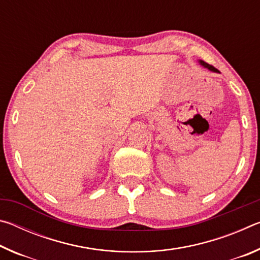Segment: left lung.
<instances>
[{
    "instance_id": "8db88e82",
    "label": "left lung",
    "mask_w": 260,
    "mask_h": 260,
    "mask_svg": "<svg viewBox=\"0 0 260 260\" xmlns=\"http://www.w3.org/2000/svg\"><path fill=\"white\" fill-rule=\"evenodd\" d=\"M199 63H200L203 68L208 69L209 71H211V72H215V73H219L218 70H217V69H214V68L212 67V65H209L208 63H205V61H203V60H199Z\"/></svg>"
}]
</instances>
